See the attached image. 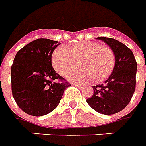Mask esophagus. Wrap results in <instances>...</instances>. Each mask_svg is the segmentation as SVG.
Listing matches in <instances>:
<instances>
[{
    "mask_svg": "<svg viewBox=\"0 0 146 146\" xmlns=\"http://www.w3.org/2000/svg\"><path fill=\"white\" fill-rule=\"evenodd\" d=\"M73 85L76 86V87H78V88H84V85H83V84H77V83H73Z\"/></svg>",
    "mask_w": 146,
    "mask_h": 146,
    "instance_id": "34e87169",
    "label": "esophagus"
}]
</instances>
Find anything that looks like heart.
<instances>
[{
    "mask_svg": "<svg viewBox=\"0 0 146 146\" xmlns=\"http://www.w3.org/2000/svg\"><path fill=\"white\" fill-rule=\"evenodd\" d=\"M78 61L83 69L69 73L68 79L81 82L95 79V82H102L111 75L116 59L112 48L93 41L77 43L68 50L57 48L51 55L52 66L62 76L76 68Z\"/></svg>",
    "mask_w": 146,
    "mask_h": 146,
    "instance_id": "heart-1",
    "label": "heart"
}]
</instances>
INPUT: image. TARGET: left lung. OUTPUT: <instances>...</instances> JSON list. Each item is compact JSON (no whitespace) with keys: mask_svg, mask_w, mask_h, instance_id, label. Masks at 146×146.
Wrapping results in <instances>:
<instances>
[{"mask_svg":"<svg viewBox=\"0 0 146 146\" xmlns=\"http://www.w3.org/2000/svg\"><path fill=\"white\" fill-rule=\"evenodd\" d=\"M106 43L115 54L116 63L104 84L93 86L94 94L87 102L102 114L119 113L128 105L136 86L137 62L131 50L125 44L110 37H98Z\"/></svg>","mask_w":146,"mask_h":146,"instance_id":"8db88e82","label":"left lung"}]
</instances>
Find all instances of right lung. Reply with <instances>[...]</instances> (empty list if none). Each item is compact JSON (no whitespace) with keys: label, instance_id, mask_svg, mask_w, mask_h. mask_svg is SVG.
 Listing matches in <instances>:
<instances>
[{"label":"right lung","instance_id":"add662e5","mask_svg":"<svg viewBox=\"0 0 146 146\" xmlns=\"http://www.w3.org/2000/svg\"><path fill=\"white\" fill-rule=\"evenodd\" d=\"M60 44L40 38L18 51L11 67V92L23 112L34 116H44L57 107L64 91L71 86L51 65V55Z\"/></svg>","mask_w":146,"mask_h":146}]
</instances>
